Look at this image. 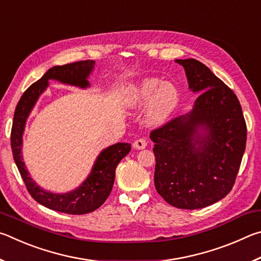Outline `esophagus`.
<instances>
[{"instance_id": "obj_1", "label": "esophagus", "mask_w": 261, "mask_h": 261, "mask_svg": "<svg viewBox=\"0 0 261 261\" xmlns=\"http://www.w3.org/2000/svg\"><path fill=\"white\" fill-rule=\"evenodd\" d=\"M146 146H147V140L145 138L136 139L135 143H134V147L136 149H144Z\"/></svg>"}]
</instances>
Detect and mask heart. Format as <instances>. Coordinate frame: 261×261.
<instances>
[{
	"label": "heart",
	"instance_id": "heart-1",
	"mask_svg": "<svg viewBox=\"0 0 261 261\" xmlns=\"http://www.w3.org/2000/svg\"><path fill=\"white\" fill-rule=\"evenodd\" d=\"M127 103L137 109L151 103L149 121L154 124H160L168 120L177 108L179 93L173 84L163 83L159 78H145L130 88Z\"/></svg>",
	"mask_w": 261,
	"mask_h": 261
}]
</instances>
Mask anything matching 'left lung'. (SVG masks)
<instances>
[{
    "mask_svg": "<svg viewBox=\"0 0 261 261\" xmlns=\"http://www.w3.org/2000/svg\"><path fill=\"white\" fill-rule=\"evenodd\" d=\"M190 90L201 92L190 113L151 132L154 184L168 204L198 210L231 191L246 145V123L236 94L201 62L176 60Z\"/></svg>",
    "mask_w": 261,
    "mask_h": 261,
    "instance_id": "left-lung-1",
    "label": "left lung"
}]
</instances>
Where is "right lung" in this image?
Listing matches in <instances>:
<instances>
[{
  "mask_svg": "<svg viewBox=\"0 0 261 261\" xmlns=\"http://www.w3.org/2000/svg\"><path fill=\"white\" fill-rule=\"evenodd\" d=\"M94 67V61H79L50 68L38 82L26 90L17 105L11 129L12 155L29 193L34 200L47 208L67 214H86L98 210L112 192L115 170L120 161L130 152L131 145L117 143L105 148L96 158L91 174L81 187L68 193H53L41 189L31 178L21 156L23 132L25 123L35 102L48 86L49 79H55L68 85L86 88L90 86L87 78Z\"/></svg>",
  "mask_w": 261,
  "mask_h": 261,
  "instance_id": "right-lung-1",
  "label": "right lung"
}]
</instances>
